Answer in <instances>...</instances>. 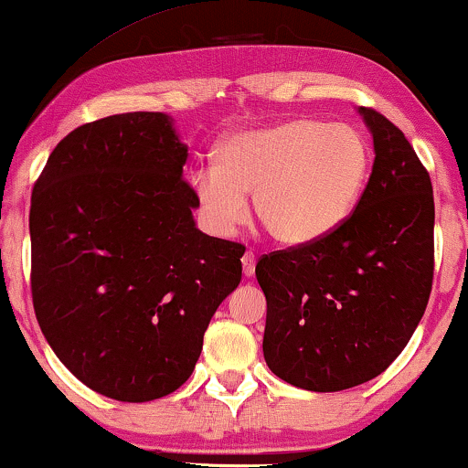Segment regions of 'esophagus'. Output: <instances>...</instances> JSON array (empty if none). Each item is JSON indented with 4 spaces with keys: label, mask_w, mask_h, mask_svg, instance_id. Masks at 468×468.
Wrapping results in <instances>:
<instances>
[{
    "label": "esophagus",
    "mask_w": 468,
    "mask_h": 468,
    "mask_svg": "<svg viewBox=\"0 0 468 468\" xmlns=\"http://www.w3.org/2000/svg\"><path fill=\"white\" fill-rule=\"evenodd\" d=\"M253 272H255V255L247 251L242 255V274H245V277H253Z\"/></svg>",
    "instance_id": "esophagus-1"
}]
</instances>
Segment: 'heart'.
<instances>
[{"label":"heart","instance_id":"obj_1","mask_svg":"<svg viewBox=\"0 0 468 468\" xmlns=\"http://www.w3.org/2000/svg\"><path fill=\"white\" fill-rule=\"evenodd\" d=\"M373 151L354 125L298 117L229 133L215 168L189 176L197 213L226 239L253 213L274 242L306 247L336 232L367 191Z\"/></svg>","mask_w":468,"mask_h":468}]
</instances>
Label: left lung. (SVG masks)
Returning a JSON list of instances; mask_svg holds the SVG:
<instances>
[{"label": "left lung", "mask_w": 468, "mask_h": 468, "mask_svg": "<svg viewBox=\"0 0 468 468\" xmlns=\"http://www.w3.org/2000/svg\"><path fill=\"white\" fill-rule=\"evenodd\" d=\"M375 162L356 213L306 247L266 255L268 368L311 392H341L381 375L407 347L432 290L431 176L399 127L357 108Z\"/></svg>", "instance_id": "obj_1"}]
</instances>
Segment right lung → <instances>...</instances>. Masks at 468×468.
<instances>
[{
    "mask_svg": "<svg viewBox=\"0 0 468 468\" xmlns=\"http://www.w3.org/2000/svg\"><path fill=\"white\" fill-rule=\"evenodd\" d=\"M187 144L164 112H123L69 132L31 196V293L42 335L93 392L146 402L200 357L245 249L196 226Z\"/></svg>",
    "mask_w": 468,
    "mask_h": 468,
    "instance_id": "right-lung-1",
    "label": "right lung"
}]
</instances>
